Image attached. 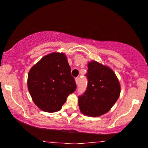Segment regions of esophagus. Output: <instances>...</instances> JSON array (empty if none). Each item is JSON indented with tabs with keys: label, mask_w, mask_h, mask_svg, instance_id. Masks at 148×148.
Returning <instances> with one entry per match:
<instances>
[{
	"label": "esophagus",
	"mask_w": 148,
	"mask_h": 148,
	"mask_svg": "<svg viewBox=\"0 0 148 148\" xmlns=\"http://www.w3.org/2000/svg\"><path fill=\"white\" fill-rule=\"evenodd\" d=\"M75 81H76V83H77V84L78 85L79 82V77H77V78L75 79Z\"/></svg>",
	"instance_id": "esophagus-1"
}]
</instances>
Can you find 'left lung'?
Returning <instances> with one entry per match:
<instances>
[{"instance_id": "obj_1", "label": "left lung", "mask_w": 148, "mask_h": 148, "mask_svg": "<svg viewBox=\"0 0 148 148\" xmlns=\"http://www.w3.org/2000/svg\"><path fill=\"white\" fill-rule=\"evenodd\" d=\"M86 90L79 96L80 111L86 116L96 117L107 113L119 99L120 84L113 70L97 62L88 64Z\"/></svg>"}]
</instances>
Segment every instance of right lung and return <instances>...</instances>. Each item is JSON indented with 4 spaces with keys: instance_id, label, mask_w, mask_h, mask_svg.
Here are the masks:
<instances>
[{
    "instance_id": "right-lung-1",
    "label": "right lung",
    "mask_w": 148,
    "mask_h": 148,
    "mask_svg": "<svg viewBox=\"0 0 148 148\" xmlns=\"http://www.w3.org/2000/svg\"><path fill=\"white\" fill-rule=\"evenodd\" d=\"M27 87L40 109L48 113L60 111L77 88L65 54L54 52L42 57L29 70Z\"/></svg>"
}]
</instances>
